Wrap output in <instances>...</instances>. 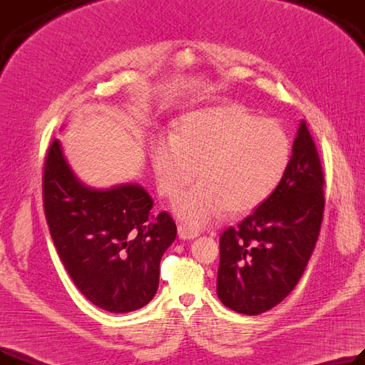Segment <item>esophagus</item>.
I'll return each instance as SVG.
<instances>
[{
  "label": "esophagus",
  "instance_id": "esophagus-1",
  "mask_svg": "<svg viewBox=\"0 0 365 365\" xmlns=\"http://www.w3.org/2000/svg\"><path fill=\"white\" fill-rule=\"evenodd\" d=\"M178 232H179V238L180 240H194L200 235L198 231H195V229H190L185 225H179L178 226Z\"/></svg>",
  "mask_w": 365,
  "mask_h": 365
}]
</instances>
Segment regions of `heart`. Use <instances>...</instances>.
I'll return each mask as SVG.
<instances>
[{"mask_svg":"<svg viewBox=\"0 0 365 365\" xmlns=\"http://www.w3.org/2000/svg\"><path fill=\"white\" fill-rule=\"evenodd\" d=\"M292 158L289 133L275 120L259 118L241 105L189 112L171 139L152 146L150 165L160 194L190 229L219 220L227 210L244 213L269 197Z\"/></svg>","mask_w":365,"mask_h":365,"instance_id":"b5f03b06","label":"heart"}]
</instances>
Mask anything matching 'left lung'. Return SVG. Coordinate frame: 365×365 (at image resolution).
Wrapping results in <instances>:
<instances>
[{
  "instance_id": "obj_1",
  "label": "left lung",
  "mask_w": 365,
  "mask_h": 365,
  "mask_svg": "<svg viewBox=\"0 0 365 365\" xmlns=\"http://www.w3.org/2000/svg\"><path fill=\"white\" fill-rule=\"evenodd\" d=\"M321 161L306 121L274 192L220 237L217 296L238 314L259 315L289 296L304 272L324 213Z\"/></svg>"
}]
</instances>
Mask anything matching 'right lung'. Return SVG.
Here are the masks:
<instances>
[{
  "instance_id": "right-lung-1",
  "label": "right lung",
  "mask_w": 365,
  "mask_h": 365,
  "mask_svg": "<svg viewBox=\"0 0 365 365\" xmlns=\"http://www.w3.org/2000/svg\"><path fill=\"white\" fill-rule=\"evenodd\" d=\"M44 212L57 255L78 290L101 309L125 314L155 296L160 262L178 227L138 183L87 186L71 168L59 140L47 152Z\"/></svg>"
}]
</instances>
